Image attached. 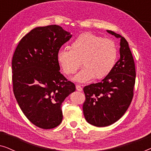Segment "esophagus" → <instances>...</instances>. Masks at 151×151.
<instances>
[{
  "instance_id": "1",
  "label": "esophagus",
  "mask_w": 151,
  "mask_h": 151,
  "mask_svg": "<svg viewBox=\"0 0 151 151\" xmlns=\"http://www.w3.org/2000/svg\"><path fill=\"white\" fill-rule=\"evenodd\" d=\"M76 90L78 91H82V88L81 86L76 85Z\"/></svg>"
}]
</instances>
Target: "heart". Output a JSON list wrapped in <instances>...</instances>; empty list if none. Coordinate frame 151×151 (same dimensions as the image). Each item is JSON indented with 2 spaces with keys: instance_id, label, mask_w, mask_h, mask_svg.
I'll return each mask as SVG.
<instances>
[{
  "instance_id": "1",
  "label": "heart",
  "mask_w": 151,
  "mask_h": 151,
  "mask_svg": "<svg viewBox=\"0 0 151 151\" xmlns=\"http://www.w3.org/2000/svg\"><path fill=\"white\" fill-rule=\"evenodd\" d=\"M117 58L114 41L90 32L79 35L71 43V50L61 49L56 55L60 67L67 75L75 73L82 61L84 68L73 78L78 82L105 78L113 69Z\"/></svg>"
}]
</instances>
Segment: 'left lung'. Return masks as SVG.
I'll return each instance as SVG.
<instances>
[{
    "mask_svg": "<svg viewBox=\"0 0 151 151\" xmlns=\"http://www.w3.org/2000/svg\"><path fill=\"white\" fill-rule=\"evenodd\" d=\"M106 32L120 38V58L100 82L84 86V117L98 127L113 124L121 118L131 104L135 83V67L127 40L110 30Z\"/></svg>",
    "mask_w": 151,
    "mask_h": 151,
    "instance_id": "left-lung-1",
    "label": "left lung"
}]
</instances>
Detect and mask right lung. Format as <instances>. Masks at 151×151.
Masks as SVG:
<instances>
[{"label": "right lung", "mask_w": 151, "mask_h": 151, "mask_svg": "<svg viewBox=\"0 0 151 151\" xmlns=\"http://www.w3.org/2000/svg\"><path fill=\"white\" fill-rule=\"evenodd\" d=\"M71 36L56 24L38 27L20 40L14 51V96L27 118L40 129H53L62 122V103L76 91L75 84L60 72L56 59Z\"/></svg>", "instance_id": "add662e5"}]
</instances>
